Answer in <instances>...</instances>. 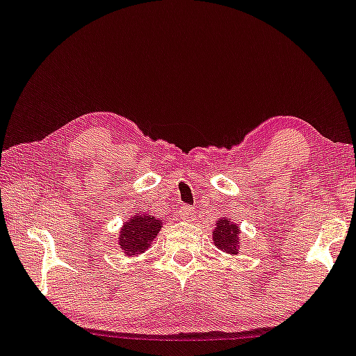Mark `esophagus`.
I'll return each mask as SVG.
<instances>
[{"label":"esophagus","mask_w":356,"mask_h":356,"mask_svg":"<svg viewBox=\"0 0 356 356\" xmlns=\"http://www.w3.org/2000/svg\"><path fill=\"white\" fill-rule=\"evenodd\" d=\"M177 215L184 220H191V218H193V215H195V210H193L191 205H182L181 209H179Z\"/></svg>","instance_id":"obj_1"}]
</instances>
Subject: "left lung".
I'll return each instance as SVG.
<instances>
[{"mask_svg": "<svg viewBox=\"0 0 356 356\" xmlns=\"http://www.w3.org/2000/svg\"><path fill=\"white\" fill-rule=\"evenodd\" d=\"M240 228L236 223H233L230 218H220L215 223V230L211 232L213 235V245L223 253H228L232 256L238 254L240 251Z\"/></svg>", "mask_w": 356, "mask_h": 356, "instance_id": "8db88e82", "label": "left lung"}]
</instances>
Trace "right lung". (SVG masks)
I'll list each match as a JSON object with an SVG mask.
<instances>
[{"label": "right lung", "mask_w": 356, "mask_h": 356, "mask_svg": "<svg viewBox=\"0 0 356 356\" xmlns=\"http://www.w3.org/2000/svg\"><path fill=\"white\" fill-rule=\"evenodd\" d=\"M163 227V220L149 213H136L120 230L118 245L126 256H138L149 248Z\"/></svg>", "instance_id": "add662e5"}]
</instances>
